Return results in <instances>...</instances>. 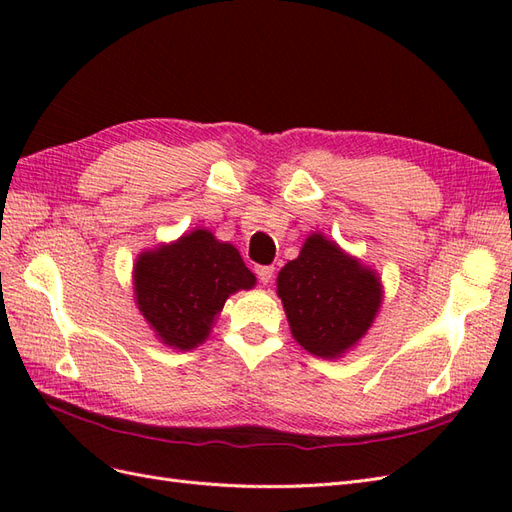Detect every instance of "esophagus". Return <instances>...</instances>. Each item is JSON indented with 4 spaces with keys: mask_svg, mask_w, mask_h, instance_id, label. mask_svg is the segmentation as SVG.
Segmentation results:
<instances>
[{
    "mask_svg": "<svg viewBox=\"0 0 512 512\" xmlns=\"http://www.w3.org/2000/svg\"><path fill=\"white\" fill-rule=\"evenodd\" d=\"M273 273H275V267H256V275L262 284H269L273 280Z\"/></svg>",
    "mask_w": 512,
    "mask_h": 512,
    "instance_id": "1",
    "label": "esophagus"
}]
</instances>
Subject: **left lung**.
<instances>
[{
    "label": "left lung",
    "mask_w": 512,
    "mask_h": 512,
    "mask_svg": "<svg viewBox=\"0 0 512 512\" xmlns=\"http://www.w3.org/2000/svg\"><path fill=\"white\" fill-rule=\"evenodd\" d=\"M277 294L294 339L324 359L359 342L380 307L374 271L339 252L322 235L309 237L299 258L280 271Z\"/></svg>",
    "instance_id": "left-lung-1"
}]
</instances>
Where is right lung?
<instances>
[{
    "instance_id": "1",
    "label": "right lung",
    "mask_w": 512,
    "mask_h": 512,
    "mask_svg": "<svg viewBox=\"0 0 512 512\" xmlns=\"http://www.w3.org/2000/svg\"><path fill=\"white\" fill-rule=\"evenodd\" d=\"M254 282L235 247L207 230L145 252L134 267L138 309L162 342L179 350L203 342L228 294L252 288Z\"/></svg>"
}]
</instances>
